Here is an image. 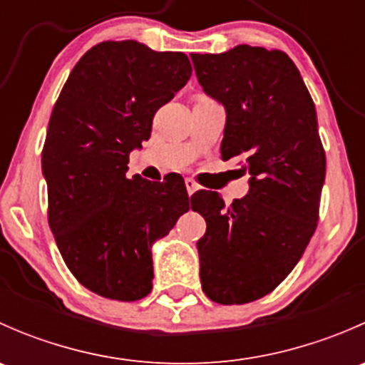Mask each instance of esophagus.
Here are the masks:
<instances>
[{
  "mask_svg": "<svg viewBox=\"0 0 365 365\" xmlns=\"http://www.w3.org/2000/svg\"><path fill=\"white\" fill-rule=\"evenodd\" d=\"M185 187H187V192H189V196H192V194L196 192L197 189H200L197 182H196V180H192V178L185 180Z\"/></svg>",
  "mask_w": 365,
  "mask_h": 365,
  "instance_id": "34e87169",
  "label": "esophagus"
}]
</instances>
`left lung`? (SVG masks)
Wrapping results in <instances>:
<instances>
[{"label":"left lung","mask_w":365,"mask_h":365,"mask_svg":"<svg viewBox=\"0 0 365 365\" xmlns=\"http://www.w3.org/2000/svg\"><path fill=\"white\" fill-rule=\"evenodd\" d=\"M190 58L205 93L226 109L222 159L240 157L251 175L247 196L231 206L219 192L194 194L206 220L201 288L217 304H247L288 277L318 226L327 160L316 108L282 51L242 43Z\"/></svg>","instance_id":"1"}]
</instances>
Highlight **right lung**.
Here are the masks:
<instances>
[{"label":"right lung","instance_id":"right-lung-1","mask_svg":"<svg viewBox=\"0 0 365 365\" xmlns=\"http://www.w3.org/2000/svg\"><path fill=\"white\" fill-rule=\"evenodd\" d=\"M190 73L187 54L108 40L77 61L54 104L42 150L47 219L68 270L97 295H148L152 245L189 210L182 178H127V164Z\"/></svg>","mask_w":365,"mask_h":365}]
</instances>
